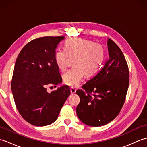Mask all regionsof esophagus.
I'll return each instance as SVG.
<instances>
[{
  "label": "esophagus",
  "mask_w": 147,
  "mask_h": 147,
  "mask_svg": "<svg viewBox=\"0 0 147 147\" xmlns=\"http://www.w3.org/2000/svg\"><path fill=\"white\" fill-rule=\"evenodd\" d=\"M76 92V89L75 88H73V87H72V88H71V93H75Z\"/></svg>",
  "instance_id": "esophagus-1"
}]
</instances>
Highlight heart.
Returning <instances> with one entry per match:
<instances>
[{
	"label": "heart",
	"instance_id": "1",
	"mask_svg": "<svg viewBox=\"0 0 147 147\" xmlns=\"http://www.w3.org/2000/svg\"><path fill=\"white\" fill-rule=\"evenodd\" d=\"M70 57H75L73 61L74 66L64 74L63 82L69 86L76 87L83 80L86 74L87 76L93 75L100 69L105 52L100 43L74 38L65 42L64 49L56 50L54 60L57 67L62 71L66 69Z\"/></svg>",
	"mask_w": 147,
	"mask_h": 147
}]
</instances>
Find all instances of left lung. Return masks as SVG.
Masks as SVG:
<instances>
[{"label": "left lung", "mask_w": 147, "mask_h": 147, "mask_svg": "<svg viewBox=\"0 0 147 147\" xmlns=\"http://www.w3.org/2000/svg\"><path fill=\"white\" fill-rule=\"evenodd\" d=\"M109 59L98 73L78 90L80 102L76 107L78 117L90 126H101L119 114L125 102L129 73L124 54L117 45L107 40Z\"/></svg>", "instance_id": "obj_1"}]
</instances>
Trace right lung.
I'll list each match as a JSON object with an SVG mask.
<instances>
[{
  "label": "right lung",
  "mask_w": 147,
  "mask_h": 147,
  "mask_svg": "<svg viewBox=\"0 0 147 147\" xmlns=\"http://www.w3.org/2000/svg\"><path fill=\"white\" fill-rule=\"evenodd\" d=\"M64 36L41 37L28 43L16 61L11 90L16 106L28 123L47 126L57 119L71 92L63 85L48 93L46 87L62 82L54 60L55 49Z\"/></svg>",
  "instance_id": "1"
}]
</instances>
